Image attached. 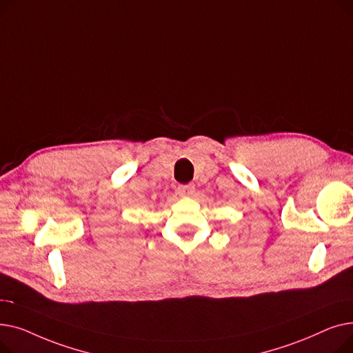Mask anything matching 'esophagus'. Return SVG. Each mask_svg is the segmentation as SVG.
<instances>
[{
  "instance_id": "esophagus-1",
  "label": "esophagus",
  "mask_w": 353,
  "mask_h": 353,
  "mask_svg": "<svg viewBox=\"0 0 353 353\" xmlns=\"http://www.w3.org/2000/svg\"><path fill=\"white\" fill-rule=\"evenodd\" d=\"M194 184H181V186H179V189H177V192H179V194L181 196V197H190V196H193L194 194Z\"/></svg>"
}]
</instances>
